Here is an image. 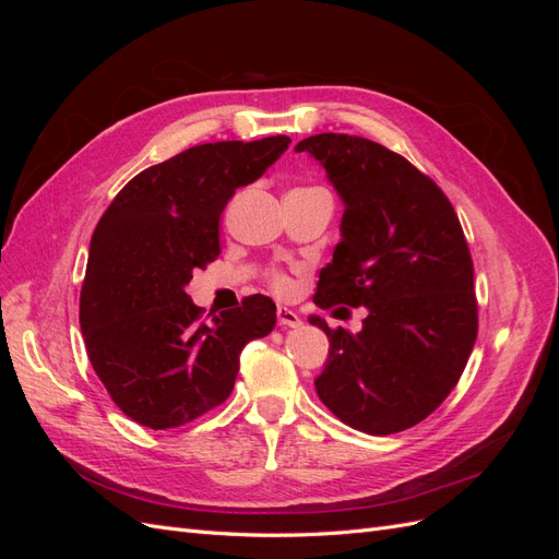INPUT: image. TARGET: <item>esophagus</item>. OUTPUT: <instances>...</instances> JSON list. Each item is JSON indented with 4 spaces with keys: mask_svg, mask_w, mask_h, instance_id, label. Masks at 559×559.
Here are the masks:
<instances>
[{
    "mask_svg": "<svg viewBox=\"0 0 559 559\" xmlns=\"http://www.w3.org/2000/svg\"><path fill=\"white\" fill-rule=\"evenodd\" d=\"M277 324L280 326H300V317L289 308H277Z\"/></svg>",
    "mask_w": 559,
    "mask_h": 559,
    "instance_id": "34e87169",
    "label": "esophagus"
}]
</instances>
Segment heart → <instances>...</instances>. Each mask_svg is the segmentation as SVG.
Returning <instances> with one entry per match:
<instances>
[{
  "label": "heart",
  "instance_id": "obj_1",
  "mask_svg": "<svg viewBox=\"0 0 559 559\" xmlns=\"http://www.w3.org/2000/svg\"><path fill=\"white\" fill-rule=\"evenodd\" d=\"M270 284H273L275 286V289L277 292H289V277H286L284 273H277V270H275V273H270Z\"/></svg>",
  "mask_w": 559,
  "mask_h": 559
}]
</instances>
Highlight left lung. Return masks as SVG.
Wrapping results in <instances>:
<instances>
[{
    "mask_svg": "<svg viewBox=\"0 0 559 559\" xmlns=\"http://www.w3.org/2000/svg\"><path fill=\"white\" fill-rule=\"evenodd\" d=\"M296 151L324 165L345 202L343 240L321 267L319 308H366L359 333L329 335L317 396L347 427L370 436L419 425L460 382L478 335L473 261L452 202L386 146L321 132Z\"/></svg>",
    "mask_w": 559,
    "mask_h": 559,
    "instance_id": "obj_1",
    "label": "left lung"
}]
</instances>
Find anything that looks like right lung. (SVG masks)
Returning <instances> with one entry per match:
<instances>
[{"mask_svg": "<svg viewBox=\"0 0 559 559\" xmlns=\"http://www.w3.org/2000/svg\"><path fill=\"white\" fill-rule=\"evenodd\" d=\"M289 144L277 134L191 146L132 177L99 218L81 289V333L97 378L138 425L175 429L222 405L242 347L275 329L267 296H247L205 321L186 284L222 253L218 218L228 200Z\"/></svg>", "mask_w": 559, "mask_h": 559, "instance_id": "right-lung-1", "label": "right lung"}]
</instances>
